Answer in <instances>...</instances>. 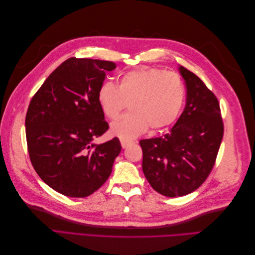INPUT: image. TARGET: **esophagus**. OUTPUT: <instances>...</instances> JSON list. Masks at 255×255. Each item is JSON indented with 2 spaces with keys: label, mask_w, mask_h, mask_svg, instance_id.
<instances>
[{
  "label": "esophagus",
  "mask_w": 255,
  "mask_h": 255,
  "mask_svg": "<svg viewBox=\"0 0 255 255\" xmlns=\"http://www.w3.org/2000/svg\"><path fill=\"white\" fill-rule=\"evenodd\" d=\"M129 144H132V141H128V140H122V139H121V146H122L123 149L128 148V146Z\"/></svg>",
  "instance_id": "esophagus-1"
}]
</instances>
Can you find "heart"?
Instances as JSON below:
<instances>
[{
    "mask_svg": "<svg viewBox=\"0 0 255 255\" xmlns=\"http://www.w3.org/2000/svg\"><path fill=\"white\" fill-rule=\"evenodd\" d=\"M185 85L175 72L160 69H136L122 74L117 86L104 83L97 95L107 119L116 120L128 104L130 113L113 123L111 134L123 140L141 135L149 126L160 129L171 126L185 101Z\"/></svg>",
    "mask_w": 255,
    "mask_h": 255,
    "instance_id": "heart-1",
    "label": "heart"
}]
</instances>
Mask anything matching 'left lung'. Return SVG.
Here are the masks:
<instances>
[{
    "label": "left lung",
    "mask_w": 255,
    "mask_h": 255,
    "mask_svg": "<svg viewBox=\"0 0 255 255\" xmlns=\"http://www.w3.org/2000/svg\"><path fill=\"white\" fill-rule=\"evenodd\" d=\"M186 105L169 133L142 139V171L158 194L175 198L201 186L220 148L223 125L217 98L196 74L179 66Z\"/></svg>",
    "instance_id": "8db88e82"
}]
</instances>
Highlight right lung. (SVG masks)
<instances>
[{"label": "right lung", "mask_w": 255, "mask_h": 255, "mask_svg": "<svg viewBox=\"0 0 255 255\" xmlns=\"http://www.w3.org/2000/svg\"><path fill=\"white\" fill-rule=\"evenodd\" d=\"M114 69L113 61L69 58L29 103L25 128L30 161L40 179L61 195L94 194L110 177L121 151L117 137L92 142L109 129L97 95Z\"/></svg>", "instance_id": "1"}]
</instances>
